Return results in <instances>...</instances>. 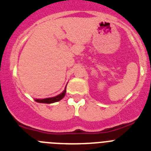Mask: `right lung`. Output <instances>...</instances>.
<instances>
[{
  "label": "right lung",
  "mask_w": 151,
  "mask_h": 151,
  "mask_svg": "<svg viewBox=\"0 0 151 151\" xmlns=\"http://www.w3.org/2000/svg\"><path fill=\"white\" fill-rule=\"evenodd\" d=\"M66 88V87H65ZM65 91L66 90H64L63 93L60 94L59 95L56 96V97H52V98H48V99H35V101L37 102L40 103H46V104H51V103L56 102V101H59L60 100H61L65 95Z\"/></svg>",
  "instance_id": "obj_1"
}]
</instances>
